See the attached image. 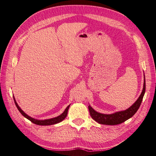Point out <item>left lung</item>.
<instances>
[{"instance_id": "obj_1", "label": "left lung", "mask_w": 156, "mask_h": 156, "mask_svg": "<svg viewBox=\"0 0 156 156\" xmlns=\"http://www.w3.org/2000/svg\"><path fill=\"white\" fill-rule=\"evenodd\" d=\"M144 76V81L142 92H141V95L136 100V101L130 107H129V108L126 110L117 112L112 114H104L96 112L95 109H93L92 108V107H91V105H89L88 108L91 117L95 121V122L100 124L109 126L118 125V124L122 123L124 122H126V120L131 118V117L137 112L138 109L140 108L145 94V91H146V80H145V75Z\"/></svg>"}]
</instances>
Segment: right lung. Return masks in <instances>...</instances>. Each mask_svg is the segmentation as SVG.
I'll list each match as a JSON object with an SVG mask.
<instances>
[{
    "mask_svg": "<svg viewBox=\"0 0 156 156\" xmlns=\"http://www.w3.org/2000/svg\"><path fill=\"white\" fill-rule=\"evenodd\" d=\"M14 98V101H15V105L17 107V109H19V111L20 112V113L22 114V115L27 118V119H29V121H30L31 122H33L34 124H37V125H39V126H50V125H54V124H56L59 123L61 122H62L65 117H67V112H68V109L69 108V107H70V105H68L67 107V108L65 109V111L63 112V113H62L60 115H58L57 117H53V118H51V119H44V120H40V119H34L33 117H31L30 116L27 115V113H25V112H23V111L20 109V107L19 106L18 103H16V100L15 97H13Z\"/></svg>",
    "mask_w": 156,
    "mask_h": 156,
    "instance_id": "add662e5",
    "label": "right lung"
}]
</instances>
